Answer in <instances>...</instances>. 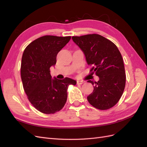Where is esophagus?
Masks as SVG:
<instances>
[{
    "mask_svg": "<svg viewBox=\"0 0 147 147\" xmlns=\"http://www.w3.org/2000/svg\"><path fill=\"white\" fill-rule=\"evenodd\" d=\"M83 83H84V82H83V81L78 80V81L77 82V84H83Z\"/></svg>",
    "mask_w": 147,
    "mask_h": 147,
    "instance_id": "34e87169",
    "label": "esophagus"
}]
</instances>
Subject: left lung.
<instances>
[{
  "instance_id": "8db88e82",
  "label": "left lung",
  "mask_w": 147,
  "mask_h": 147,
  "mask_svg": "<svg viewBox=\"0 0 147 147\" xmlns=\"http://www.w3.org/2000/svg\"><path fill=\"white\" fill-rule=\"evenodd\" d=\"M73 41L86 57L90 72L98 76V82L88 80L94 85L93 92L87 97L91 105L107 110L117 104L126 84L125 69L122 56L117 47L100 35L92 34L73 36Z\"/></svg>"
}]
</instances>
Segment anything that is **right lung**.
Masks as SVG:
<instances>
[{
  "instance_id": "obj_1",
  "label": "right lung",
  "mask_w": 147,
  "mask_h": 147,
  "mask_svg": "<svg viewBox=\"0 0 147 147\" xmlns=\"http://www.w3.org/2000/svg\"><path fill=\"white\" fill-rule=\"evenodd\" d=\"M71 38L45 35L26 47L22 56L21 77L28 99L39 112L53 114L59 112L67 98L70 84L77 82L65 77L51 79L50 67L56 63V56Z\"/></svg>"
}]
</instances>
